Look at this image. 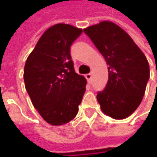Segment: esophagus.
<instances>
[{
    "instance_id": "1",
    "label": "esophagus",
    "mask_w": 157,
    "mask_h": 157,
    "mask_svg": "<svg viewBox=\"0 0 157 157\" xmlns=\"http://www.w3.org/2000/svg\"><path fill=\"white\" fill-rule=\"evenodd\" d=\"M86 79H87L88 83L91 84V83H92V74H91V73L86 74Z\"/></svg>"
}]
</instances>
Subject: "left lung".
Masks as SVG:
<instances>
[{"label":"left lung","instance_id":"8db88e82","mask_svg":"<svg viewBox=\"0 0 157 157\" xmlns=\"http://www.w3.org/2000/svg\"><path fill=\"white\" fill-rule=\"evenodd\" d=\"M108 64V81L97 94L100 108L115 120L128 117L142 102L149 65L141 49L117 24L108 21L84 29Z\"/></svg>","mask_w":157,"mask_h":157}]
</instances>
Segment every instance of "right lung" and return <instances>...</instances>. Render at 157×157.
<instances>
[{"label":"right lung","mask_w":157,"mask_h":157,"mask_svg":"<svg viewBox=\"0 0 157 157\" xmlns=\"http://www.w3.org/2000/svg\"><path fill=\"white\" fill-rule=\"evenodd\" d=\"M82 29L57 23L40 37L24 66L25 88L34 107L46 122L60 126L73 120L86 86L75 72L70 54Z\"/></svg>","instance_id":"1"}]
</instances>
